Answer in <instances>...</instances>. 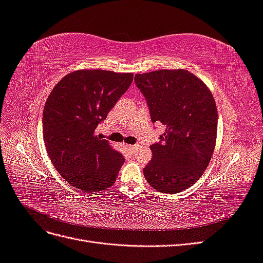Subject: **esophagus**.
I'll return each instance as SVG.
<instances>
[{
  "label": "esophagus",
  "mask_w": 263,
  "mask_h": 263,
  "mask_svg": "<svg viewBox=\"0 0 263 263\" xmlns=\"http://www.w3.org/2000/svg\"><path fill=\"white\" fill-rule=\"evenodd\" d=\"M127 148H128V150H129V151H132V153H134V151L136 150V148H137V147H136V146H134V145H127Z\"/></svg>",
  "instance_id": "obj_1"
}]
</instances>
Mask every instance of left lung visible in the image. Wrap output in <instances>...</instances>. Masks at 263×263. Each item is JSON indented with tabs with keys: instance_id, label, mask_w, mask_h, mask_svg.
<instances>
[{
	"instance_id": "8db88e82",
	"label": "left lung",
	"mask_w": 263,
	"mask_h": 263,
	"mask_svg": "<svg viewBox=\"0 0 263 263\" xmlns=\"http://www.w3.org/2000/svg\"><path fill=\"white\" fill-rule=\"evenodd\" d=\"M153 123L165 125L153 159L144 169L147 182L162 193L192 186L211 161L217 137V108L211 90L184 69H162L135 76Z\"/></svg>"
}]
</instances>
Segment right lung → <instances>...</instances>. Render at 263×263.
Returning <instances> with one entry per match:
<instances>
[{
    "label": "right lung",
    "instance_id": "obj_1",
    "mask_svg": "<svg viewBox=\"0 0 263 263\" xmlns=\"http://www.w3.org/2000/svg\"><path fill=\"white\" fill-rule=\"evenodd\" d=\"M133 73L82 69L54 85L43 113L44 140L53 166L69 184L85 193L112 186L124 157L95 134Z\"/></svg>",
    "mask_w": 263,
    "mask_h": 263
}]
</instances>
